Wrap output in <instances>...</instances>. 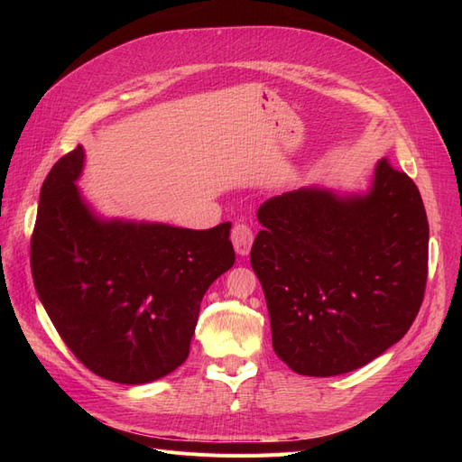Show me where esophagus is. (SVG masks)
Segmentation results:
<instances>
[{"mask_svg": "<svg viewBox=\"0 0 462 462\" xmlns=\"http://www.w3.org/2000/svg\"><path fill=\"white\" fill-rule=\"evenodd\" d=\"M231 241L239 256H246L254 243V231L246 223H236L231 231Z\"/></svg>", "mask_w": 462, "mask_h": 462, "instance_id": "obj_1", "label": "esophagus"}]
</instances>
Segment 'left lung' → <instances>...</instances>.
Instances as JSON below:
<instances>
[{
  "label": "left lung",
  "instance_id": "1",
  "mask_svg": "<svg viewBox=\"0 0 462 462\" xmlns=\"http://www.w3.org/2000/svg\"><path fill=\"white\" fill-rule=\"evenodd\" d=\"M250 263L275 355L302 375L368 365L409 331L428 277V217L414 180L385 158L365 194L306 187L258 208Z\"/></svg>",
  "mask_w": 462,
  "mask_h": 462
}]
</instances>
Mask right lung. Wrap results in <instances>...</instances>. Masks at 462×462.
<instances>
[{
  "label": "right lung",
  "instance_id": "add662e5",
  "mask_svg": "<svg viewBox=\"0 0 462 462\" xmlns=\"http://www.w3.org/2000/svg\"><path fill=\"white\" fill-rule=\"evenodd\" d=\"M77 146L40 190L31 239L38 297L71 353L106 380L141 385L189 356L208 287L235 263L231 223L204 231L97 217L75 180Z\"/></svg>",
  "mask_w": 462,
  "mask_h": 462
}]
</instances>
